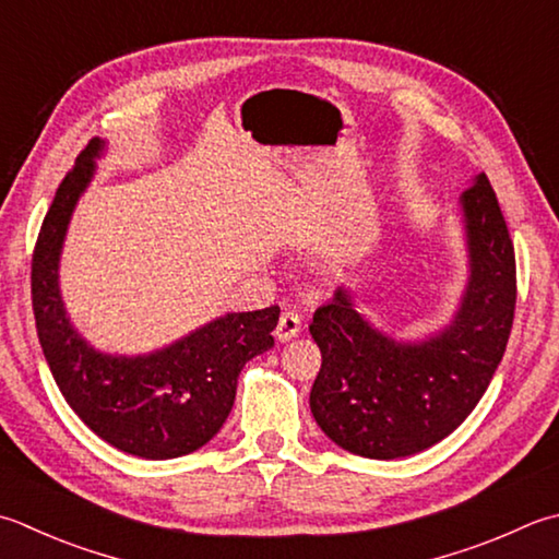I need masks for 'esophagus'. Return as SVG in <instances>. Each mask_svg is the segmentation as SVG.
<instances>
[{"instance_id":"34e87169","label":"esophagus","mask_w":559,"mask_h":559,"mask_svg":"<svg viewBox=\"0 0 559 559\" xmlns=\"http://www.w3.org/2000/svg\"><path fill=\"white\" fill-rule=\"evenodd\" d=\"M300 330H302V322H300L298 312L286 310L281 314V320L276 324V332H273V334H276L278 342H290V338L300 334Z\"/></svg>"}]
</instances>
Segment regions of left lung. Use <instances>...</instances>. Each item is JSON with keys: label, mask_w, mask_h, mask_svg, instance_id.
Segmentation results:
<instances>
[{"label": "left lung", "mask_w": 559, "mask_h": 559, "mask_svg": "<svg viewBox=\"0 0 559 559\" xmlns=\"http://www.w3.org/2000/svg\"><path fill=\"white\" fill-rule=\"evenodd\" d=\"M457 205L467 281L441 330L414 342L382 332L358 312L346 286L312 317L310 334L322 352V368L310 409L326 439L348 453L395 461L443 441L483 400L507 352L516 261L485 174H477Z\"/></svg>", "instance_id": "obj_1"}]
</instances>
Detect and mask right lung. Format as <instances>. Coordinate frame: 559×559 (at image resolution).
<instances>
[{
	"label": "right lung",
	"instance_id": "right-lung-1",
	"mask_svg": "<svg viewBox=\"0 0 559 559\" xmlns=\"http://www.w3.org/2000/svg\"><path fill=\"white\" fill-rule=\"evenodd\" d=\"M106 140L94 138L62 179L31 266L36 330L50 373L90 429L128 455L169 461L223 429L247 360L273 348L281 310L227 312L150 354H108L76 332L60 293V257L72 213L96 174Z\"/></svg>",
	"mask_w": 559,
	"mask_h": 559
}]
</instances>
